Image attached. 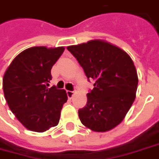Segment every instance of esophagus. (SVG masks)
Returning a JSON list of instances; mask_svg holds the SVG:
<instances>
[{"label":"esophagus","instance_id":"obj_1","mask_svg":"<svg viewBox=\"0 0 159 159\" xmlns=\"http://www.w3.org/2000/svg\"><path fill=\"white\" fill-rule=\"evenodd\" d=\"M73 94H74V91L67 90V95H68L69 98H71L72 96H73Z\"/></svg>","mask_w":159,"mask_h":159}]
</instances>
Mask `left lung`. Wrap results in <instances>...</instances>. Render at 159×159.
Here are the masks:
<instances>
[{"instance_id":"left-lung-1","label":"left lung","mask_w":159,"mask_h":159,"mask_svg":"<svg viewBox=\"0 0 159 159\" xmlns=\"http://www.w3.org/2000/svg\"><path fill=\"white\" fill-rule=\"evenodd\" d=\"M78 61L94 89L86 106L78 110L82 124L95 132L113 129L125 118L138 87L136 68L130 56L104 40H90L67 47Z\"/></svg>"}]
</instances>
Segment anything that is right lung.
<instances>
[{
  "mask_svg": "<svg viewBox=\"0 0 159 159\" xmlns=\"http://www.w3.org/2000/svg\"><path fill=\"white\" fill-rule=\"evenodd\" d=\"M64 47L34 46L18 55L2 80L3 92L10 110L26 129L43 133L59 122L68 97L64 89L48 88L51 70Z\"/></svg>",
  "mask_w": 159,
  "mask_h": 159,
  "instance_id": "1",
  "label": "right lung"
}]
</instances>
